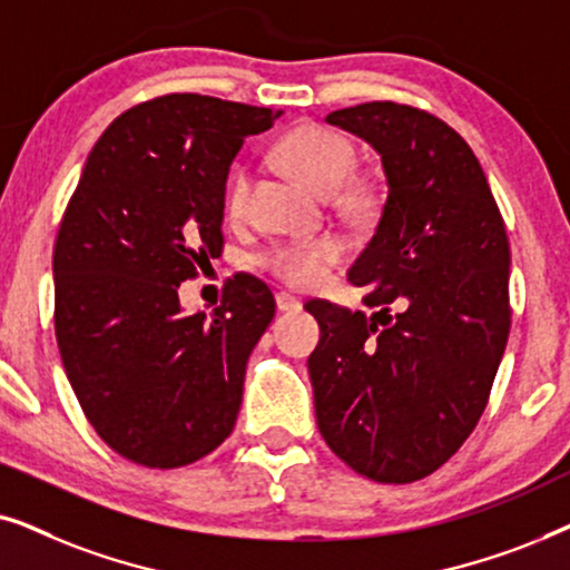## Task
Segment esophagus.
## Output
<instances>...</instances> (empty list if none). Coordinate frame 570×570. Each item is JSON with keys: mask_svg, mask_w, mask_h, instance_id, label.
<instances>
[{"mask_svg": "<svg viewBox=\"0 0 570 570\" xmlns=\"http://www.w3.org/2000/svg\"><path fill=\"white\" fill-rule=\"evenodd\" d=\"M275 301H277V311H298L301 308V301L285 291H279L275 295Z\"/></svg>", "mask_w": 570, "mask_h": 570, "instance_id": "obj_1", "label": "esophagus"}]
</instances>
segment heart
<instances>
[{
    "label": "heart",
    "instance_id": "heart-1",
    "mask_svg": "<svg viewBox=\"0 0 570 570\" xmlns=\"http://www.w3.org/2000/svg\"><path fill=\"white\" fill-rule=\"evenodd\" d=\"M279 155L308 186H314L324 197H334L345 209L371 207V194L363 189H345L355 174L357 153L355 145L345 135L330 127H298L287 131L279 142ZM248 194H252V170L248 166H236L225 181L223 205L230 217H240L248 207ZM345 259V244L340 238L322 236L308 240H277L262 254L264 269L283 279L298 291H311L326 283L330 272Z\"/></svg>",
    "mask_w": 570,
    "mask_h": 570
}]
</instances>
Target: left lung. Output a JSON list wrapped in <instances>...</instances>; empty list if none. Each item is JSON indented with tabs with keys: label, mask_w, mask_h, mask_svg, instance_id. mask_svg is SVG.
<instances>
[{
	"label": "left lung",
	"mask_w": 570,
	"mask_h": 570,
	"mask_svg": "<svg viewBox=\"0 0 570 570\" xmlns=\"http://www.w3.org/2000/svg\"><path fill=\"white\" fill-rule=\"evenodd\" d=\"M326 121L376 147L389 194L350 267L376 314L306 303L318 431L350 470L404 485L446 464L488 407L511 332L509 236L478 155L439 116L373 100Z\"/></svg>",
	"instance_id": "1"
}]
</instances>
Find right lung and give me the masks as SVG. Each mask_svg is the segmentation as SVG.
<instances>
[{
	"label": "right lung",
	"mask_w": 570,
	"mask_h": 570,
	"mask_svg": "<svg viewBox=\"0 0 570 570\" xmlns=\"http://www.w3.org/2000/svg\"><path fill=\"white\" fill-rule=\"evenodd\" d=\"M279 114L168 92L88 155L53 244V332L85 417L129 462L176 470L233 433L275 295L236 275L213 314L186 316L178 285L223 254L230 160Z\"/></svg>",
	"instance_id": "obj_1"
}]
</instances>
